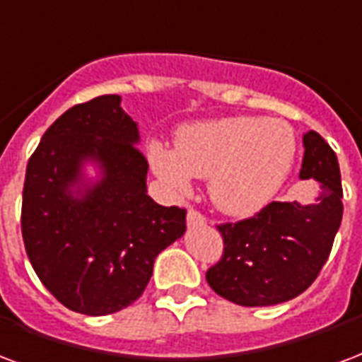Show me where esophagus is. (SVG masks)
I'll list each match as a JSON object with an SVG mask.
<instances>
[{"mask_svg":"<svg viewBox=\"0 0 362 362\" xmlns=\"http://www.w3.org/2000/svg\"><path fill=\"white\" fill-rule=\"evenodd\" d=\"M207 218L199 213V211H195V209H189L188 211V226H202L205 224Z\"/></svg>","mask_w":362,"mask_h":362,"instance_id":"34e87169","label":"esophagus"}]
</instances>
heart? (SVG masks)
Wrapping results in <instances>:
<instances>
[{"label": "heart", "instance_id": "obj_1", "mask_svg": "<svg viewBox=\"0 0 362 362\" xmlns=\"http://www.w3.org/2000/svg\"><path fill=\"white\" fill-rule=\"evenodd\" d=\"M296 159V136L274 119L226 117L178 130L174 151L153 141L155 174L174 189H188L189 176L209 178V194L222 213L249 216L269 205Z\"/></svg>", "mask_w": 362, "mask_h": 362}]
</instances>
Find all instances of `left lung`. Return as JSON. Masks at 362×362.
<instances>
[{
	"label": "left lung",
	"instance_id": "1",
	"mask_svg": "<svg viewBox=\"0 0 362 362\" xmlns=\"http://www.w3.org/2000/svg\"><path fill=\"white\" fill-rule=\"evenodd\" d=\"M299 178L315 180V202H272L249 218L216 228L224 240L221 261L207 270L209 286L243 307L290 301L315 282L328 261L344 215L338 157L320 134L303 136Z\"/></svg>",
	"mask_w": 362,
	"mask_h": 362
}]
</instances>
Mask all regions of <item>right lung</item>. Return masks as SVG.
Here are the masks:
<instances>
[{
    "label": "right lung",
    "instance_id": "obj_1",
    "mask_svg": "<svg viewBox=\"0 0 362 362\" xmlns=\"http://www.w3.org/2000/svg\"><path fill=\"white\" fill-rule=\"evenodd\" d=\"M138 124L120 95L71 107L45 130L23 189L24 247L52 296L90 317L132 305L153 274L155 257L186 232V209L147 195ZM88 160L102 180L84 185Z\"/></svg>",
    "mask_w": 362,
    "mask_h": 362
}]
</instances>
